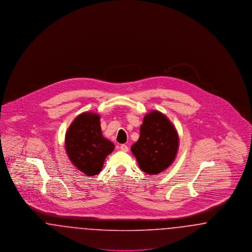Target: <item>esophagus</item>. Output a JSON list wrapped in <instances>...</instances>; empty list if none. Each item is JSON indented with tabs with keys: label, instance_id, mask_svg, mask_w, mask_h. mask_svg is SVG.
<instances>
[{
	"label": "esophagus",
	"instance_id": "1",
	"mask_svg": "<svg viewBox=\"0 0 252 252\" xmlns=\"http://www.w3.org/2000/svg\"><path fill=\"white\" fill-rule=\"evenodd\" d=\"M120 149L122 151H124V152H127L128 151V146L126 145V144H121Z\"/></svg>",
	"mask_w": 252,
	"mask_h": 252
}]
</instances>
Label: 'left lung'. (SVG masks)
Returning a JSON list of instances; mask_svg holds the SVG:
<instances>
[{"instance_id": "1", "label": "left lung", "mask_w": 252, "mask_h": 252, "mask_svg": "<svg viewBox=\"0 0 252 252\" xmlns=\"http://www.w3.org/2000/svg\"><path fill=\"white\" fill-rule=\"evenodd\" d=\"M140 138L131 146L139 166L148 175H158L175 160L179 149V135L167 117L152 110L144 117Z\"/></svg>"}]
</instances>
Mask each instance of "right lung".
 Listing matches in <instances>:
<instances>
[{
	"label": "right lung",
	"instance_id": "right-lung-1",
	"mask_svg": "<svg viewBox=\"0 0 252 252\" xmlns=\"http://www.w3.org/2000/svg\"><path fill=\"white\" fill-rule=\"evenodd\" d=\"M65 148L72 164L85 175H97L114 144L103 137L100 116L83 112L72 121L65 136Z\"/></svg>",
	"mask_w": 252,
	"mask_h": 252
}]
</instances>
